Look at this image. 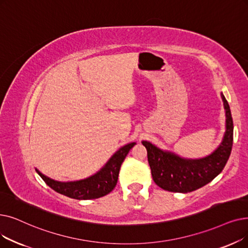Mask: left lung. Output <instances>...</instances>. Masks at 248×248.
<instances>
[{
    "label": "left lung",
    "instance_id": "left-lung-1",
    "mask_svg": "<svg viewBox=\"0 0 248 248\" xmlns=\"http://www.w3.org/2000/svg\"><path fill=\"white\" fill-rule=\"evenodd\" d=\"M226 110V132L219 148L210 156L199 160L180 158L164 152L149 142L143 141L147 149L148 162L155 184L164 190L187 193L208 185L224 169L233 145V121L229 104L221 94Z\"/></svg>",
    "mask_w": 248,
    "mask_h": 248
}]
</instances>
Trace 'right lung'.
<instances>
[{
  "label": "right lung",
  "mask_w": 248,
  "mask_h": 248,
  "mask_svg": "<svg viewBox=\"0 0 248 248\" xmlns=\"http://www.w3.org/2000/svg\"><path fill=\"white\" fill-rule=\"evenodd\" d=\"M135 145L136 143H131L121 148L99 172L83 180L60 182L46 177L37 169L35 170L50 188L61 195L75 200L98 199L106 196L115 187L121 166L127 153Z\"/></svg>",
  "instance_id": "obj_1"
}]
</instances>
